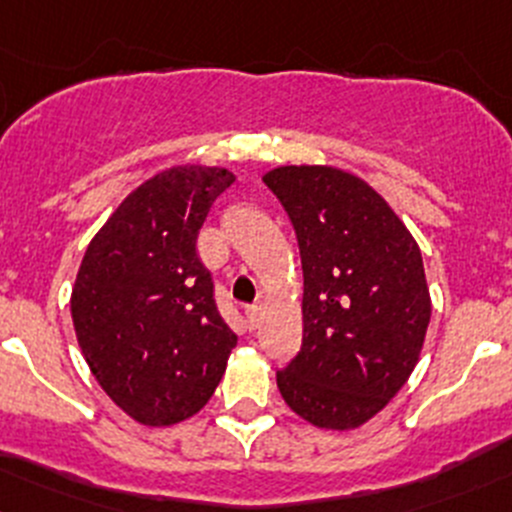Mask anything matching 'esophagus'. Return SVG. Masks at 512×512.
I'll return each instance as SVG.
<instances>
[{"instance_id": "1", "label": "esophagus", "mask_w": 512, "mask_h": 512, "mask_svg": "<svg viewBox=\"0 0 512 512\" xmlns=\"http://www.w3.org/2000/svg\"><path fill=\"white\" fill-rule=\"evenodd\" d=\"M261 313H263V303L249 305V308H246V320H249L251 328H256L258 320H261Z\"/></svg>"}]
</instances>
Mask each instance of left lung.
Returning <instances> with one entry per match:
<instances>
[{"instance_id":"1","label":"left lung","mask_w":512,"mask_h":512,"mask_svg":"<svg viewBox=\"0 0 512 512\" xmlns=\"http://www.w3.org/2000/svg\"><path fill=\"white\" fill-rule=\"evenodd\" d=\"M263 182L303 263V345L276 374L281 397L318 429H360L421 357L431 295L419 244L377 189L340 167L283 165Z\"/></svg>"}]
</instances>
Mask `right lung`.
Listing matches in <instances>:
<instances>
[{"mask_svg": "<svg viewBox=\"0 0 512 512\" xmlns=\"http://www.w3.org/2000/svg\"><path fill=\"white\" fill-rule=\"evenodd\" d=\"M234 182L226 167H167L120 202L83 254L73 330L103 392L138 424L197 414L236 347L197 256L199 229Z\"/></svg>", "mask_w": 512, "mask_h": 512, "instance_id": "1", "label": "right lung"}]
</instances>
